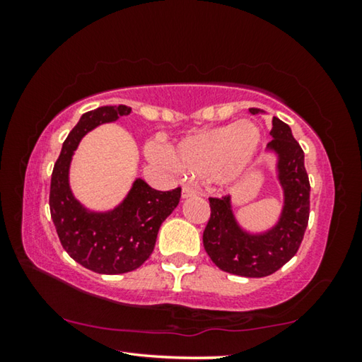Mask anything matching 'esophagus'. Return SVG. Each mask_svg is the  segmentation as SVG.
<instances>
[{
    "label": "esophagus",
    "mask_w": 362,
    "mask_h": 362,
    "mask_svg": "<svg viewBox=\"0 0 362 362\" xmlns=\"http://www.w3.org/2000/svg\"><path fill=\"white\" fill-rule=\"evenodd\" d=\"M198 189L192 185H185L182 188V198L183 199H188V198H194V196H198Z\"/></svg>",
    "instance_id": "1"
}]
</instances>
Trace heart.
<instances>
[{
	"mask_svg": "<svg viewBox=\"0 0 362 362\" xmlns=\"http://www.w3.org/2000/svg\"><path fill=\"white\" fill-rule=\"evenodd\" d=\"M259 127L249 121L233 122L183 137L169 153L153 146L151 159L173 164L182 173L209 177L220 185L235 183L246 174L260 146Z\"/></svg>",
	"mask_w": 362,
	"mask_h": 362,
	"instance_id": "heart-1",
	"label": "heart"
}]
</instances>
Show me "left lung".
<instances>
[{
	"label": "left lung",
	"instance_id": "left-lung-1",
	"mask_svg": "<svg viewBox=\"0 0 362 362\" xmlns=\"http://www.w3.org/2000/svg\"><path fill=\"white\" fill-rule=\"evenodd\" d=\"M252 115L263 113L249 108ZM273 137L268 151L276 155V173L283 188L284 206L276 225L262 233H249L233 214L231 196L209 198L211 218L203 233V244L211 260L222 272L246 278H263L286 265L297 254L310 217V180L305 170L302 146L291 127L273 118Z\"/></svg>",
	"mask_w": 362,
	"mask_h": 362
}]
</instances>
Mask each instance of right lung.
<instances>
[{"instance_id":"right-lung-1","label":"right lung","mask_w":362,"mask_h":362,"mask_svg":"<svg viewBox=\"0 0 362 362\" xmlns=\"http://www.w3.org/2000/svg\"><path fill=\"white\" fill-rule=\"evenodd\" d=\"M131 113V107H99L84 113L65 139L51 177L49 207L59 240L73 260L100 274L134 272L151 255L159 226L180 201L182 188L158 192L136 179L122 203L112 211L86 209L73 196L70 163L86 134Z\"/></svg>"}]
</instances>
